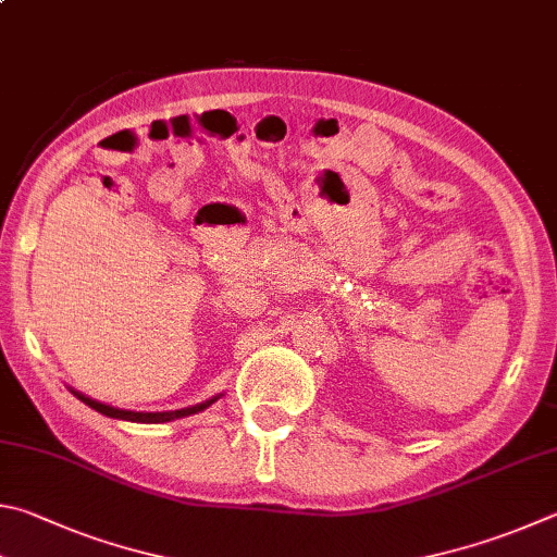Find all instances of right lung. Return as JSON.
<instances>
[{
  "mask_svg": "<svg viewBox=\"0 0 557 557\" xmlns=\"http://www.w3.org/2000/svg\"><path fill=\"white\" fill-rule=\"evenodd\" d=\"M71 392L77 398H81L85 406L95 408L97 413H102L107 418H116V421H132V423H169V421H175V418H185V416H193V413L205 411V408L212 406L222 396V394H218V396L208 398V401L195 404V406H185V408H178V411H124V408H114V406H107L102 401H95V398L85 396L81 392H75V388H71Z\"/></svg>",
  "mask_w": 557,
  "mask_h": 557,
  "instance_id": "1",
  "label": "right lung"
}]
</instances>
